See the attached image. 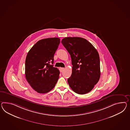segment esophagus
<instances>
[{
	"label": "esophagus",
	"mask_w": 130,
	"mask_h": 130,
	"mask_svg": "<svg viewBox=\"0 0 130 130\" xmlns=\"http://www.w3.org/2000/svg\"><path fill=\"white\" fill-rule=\"evenodd\" d=\"M64 70V68H62V67L59 68V70H60V72H62Z\"/></svg>",
	"instance_id": "esophagus-1"
}]
</instances>
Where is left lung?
<instances>
[{
	"instance_id": "obj_1",
	"label": "left lung",
	"mask_w": 130,
	"mask_h": 130,
	"mask_svg": "<svg viewBox=\"0 0 130 130\" xmlns=\"http://www.w3.org/2000/svg\"><path fill=\"white\" fill-rule=\"evenodd\" d=\"M61 42L72 59V73L67 80L71 88L79 94L89 92L100 78L98 52L90 42L83 38L66 37Z\"/></svg>"
}]
</instances>
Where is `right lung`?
Masks as SVG:
<instances>
[{"label":"right lung","mask_w":130,"mask_h":130,"mask_svg":"<svg viewBox=\"0 0 130 130\" xmlns=\"http://www.w3.org/2000/svg\"><path fill=\"white\" fill-rule=\"evenodd\" d=\"M58 38H50L38 41L27 55L25 73L27 82L39 93H46L55 86L59 71L51 65L60 43Z\"/></svg>","instance_id":"add662e5"}]
</instances>
